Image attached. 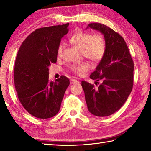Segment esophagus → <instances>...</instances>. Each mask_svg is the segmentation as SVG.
<instances>
[{
	"instance_id": "34e87169",
	"label": "esophagus",
	"mask_w": 151,
	"mask_h": 151,
	"mask_svg": "<svg viewBox=\"0 0 151 151\" xmlns=\"http://www.w3.org/2000/svg\"><path fill=\"white\" fill-rule=\"evenodd\" d=\"M78 81L77 80H76L75 78H72L70 80V83L71 84H75V83H78Z\"/></svg>"
}]
</instances>
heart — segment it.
<instances>
[{
	"label": "heart",
	"instance_id": "1",
	"mask_svg": "<svg viewBox=\"0 0 151 151\" xmlns=\"http://www.w3.org/2000/svg\"><path fill=\"white\" fill-rule=\"evenodd\" d=\"M70 42L81 50L82 55L94 63H98L103 59L106 50L105 38L101 33L92 35L90 32L80 31L70 38ZM65 50V43L60 42L57 48V56L61 57ZM91 68L90 64L83 62L70 66V70L78 75H83Z\"/></svg>",
	"mask_w": 151,
	"mask_h": 151
}]
</instances>
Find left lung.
Masks as SVG:
<instances>
[{"instance_id": "1", "label": "left lung", "mask_w": 151, "mask_h": 151, "mask_svg": "<svg viewBox=\"0 0 151 151\" xmlns=\"http://www.w3.org/2000/svg\"><path fill=\"white\" fill-rule=\"evenodd\" d=\"M88 27L103 33L106 50L96 70L90 75L96 81L97 87L85 81L81 82V85L89 112L97 116H107L121 109L131 93L134 63L126 42L118 32L96 22L90 23ZM99 80L102 81L101 84Z\"/></svg>"}]
</instances>
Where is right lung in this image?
I'll list each match as a JSON object with an SVG mask.
<instances>
[{"label":"right lung","mask_w":151,"mask_h":151,"mask_svg":"<svg viewBox=\"0 0 151 151\" xmlns=\"http://www.w3.org/2000/svg\"><path fill=\"white\" fill-rule=\"evenodd\" d=\"M68 23L43 27L30 33L18 51L14 64L15 89L20 103L33 116L46 119L59 111L70 82L60 76L48 80V66L56 63L57 48L68 32Z\"/></svg>","instance_id":"1"}]
</instances>
